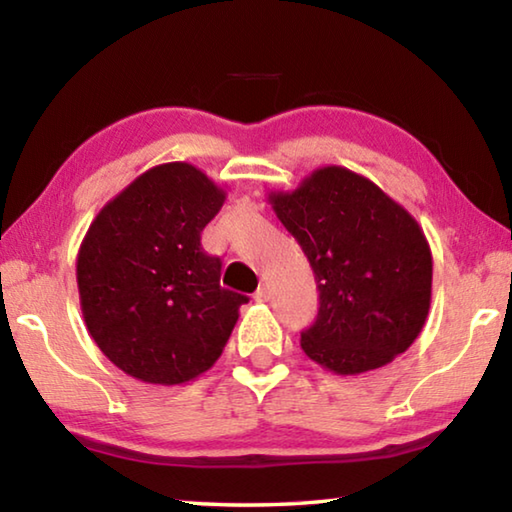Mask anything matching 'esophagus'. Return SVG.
<instances>
[{
	"label": "esophagus",
	"mask_w": 512,
	"mask_h": 512,
	"mask_svg": "<svg viewBox=\"0 0 512 512\" xmlns=\"http://www.w3.org/2000/svg\"><path fill=\"white\" fill-rule=\"evenodd\" d=\"M255 302H266L268 298H271V293H268V289L266 287H259L257 291H255Z\"/></svg>",
	"instance_id": "34e87169"
}]
</instances>
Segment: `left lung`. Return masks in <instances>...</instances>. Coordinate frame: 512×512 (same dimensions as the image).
Masks as SVG:
<instances>
[{"label": "left lung", "instance_id": "left-lung-1", "mask_svg": "<svg viewBox=\"0 0 512 512\" xmlns=\"http://www.w3.org/2000/svg\"><path fill=\"white\" fill-rule=\"evenodd\" d=\"M277 219L305 250L318 318L302 332L311 361L361 375L411 348L431 307L433 259L404 205L345 167H320L289 192H268Z\"/></svg>", "mask_w": 512, "mask_h": 512}]
</instances>
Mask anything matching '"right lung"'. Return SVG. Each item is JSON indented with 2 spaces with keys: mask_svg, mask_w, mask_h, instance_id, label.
<instances>
[{
  "mask_svg": "<svg viewBox=\"0 0 512 512\" xmlns=\"http://www.w3.org/2000/svg\"><path fill=\"white\" fill-rule=\"evenodd\" d=\"M225 196L194 164H155L85 232L76 255L85 327L133 379L180 386L221 357L248 302L221 287V259L201 248Z\"/></svg>",
  "mask_w": 512,
  "mask_h": 512,
  "instance_id": "obj_1",
  "label": "right lung"
}]
</instances>
